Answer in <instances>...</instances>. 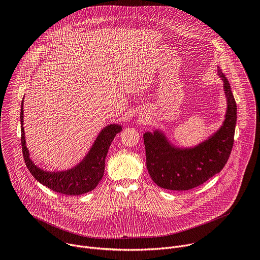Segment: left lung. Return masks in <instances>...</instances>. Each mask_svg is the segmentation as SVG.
Here are the masks:
<instances>
[{"instance_id":"left-lung-1","label":"left lung","mask_w":260,"mask_h":260,"mask_svg":"<svg viewBox=\"0 0 260 260\" xmlns=\"http://www.w3.org/2000/svg\"><path fill=\"white\" fill-rule=\"evenodd\" d=\"M228 102L225 119L208 140L192 148H178L156 129L143 135L147 170L159 187L188 190L200 186L219 173L228 162L234 145L237 123V104L231 84L218 68Z\"/></svg>"}]
</instances>
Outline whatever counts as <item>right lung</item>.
<instances>
[{
	"instance_id": "1",
	"label": "right lung",
	"mask_w": 260,
	"mask_h": 260,
	"mask_svg": "<svg viewBox=\"0 0 260 260\" xmlns=\"http://www.w3.org/2000/svg\"><path fill=\"white\" fill-rule=\"evenodd\" d=\"M21 146L23 159L34 178L51 190L67 194L80 196L93 190L102 180L105 171V159L109 147L115 136L121 132L119 124H110L101 131L86 156L70 170L61 172H48L37 167L29 158V152L25 146L23 129V100L20 110Z\"/></svg>"
}]
</instances>
